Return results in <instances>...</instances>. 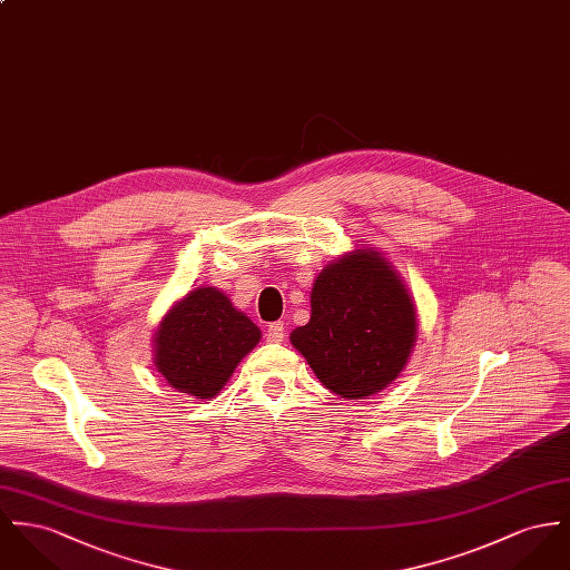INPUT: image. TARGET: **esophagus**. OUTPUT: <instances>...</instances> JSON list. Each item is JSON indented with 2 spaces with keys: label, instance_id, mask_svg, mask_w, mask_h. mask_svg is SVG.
<instances>
[{
  "label": "esophagus",
  "instance_id": "34e87169",
  "mask_svg": "<svg viewBox=\"0 0 570 570\" xmlns=\"http://www.w3.org/2000/svg\"><path fill=\"white\" fill-rule=\"evenodd\" d=\"M266 341L268 343H282L284 341V323L282 321H275L268 325L266 330Z\"/></svg>",
  "mask_w": 570,
  "mask_h": 570
}]
</instances>
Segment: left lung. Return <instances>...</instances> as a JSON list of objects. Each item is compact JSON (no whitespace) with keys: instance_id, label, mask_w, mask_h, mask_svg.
I'll list each match as a JSON object with an SVG mask.
<instances>
[{"instance_id":"obj_1","label":"left lung","mask_w":570,"mask_h":570,"mask_svg":"<svg viewBox=\"0 0 570 570\" xmlns=\"http://www.w3.org/2000/svg\"><path fill=\"white\" fill-rule=\"evenodd\" d=\"M309 306L291 343L327 391L366 399L393 384L416 343V307L393 264L351 252L318 273Z\"/></svg>"}]
</instances>
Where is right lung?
<instances>
[{
	"mask_svg": "<svg viewBox=\"0 0 570 570\" xmlns=\"http://www.w3.org/2000/svg\"><path fill=\"white\" fill-rule=\"evenodd\" d=\"M154 343V364L171 389L213 399L238 362L261 343V330L219 288L202 286L165 314Z\"/></svg>",
	"mask_w": 570,
	"mask_h": 570,
	"instance_id": "1",
	"label": "right lung"
}]
</instances>
